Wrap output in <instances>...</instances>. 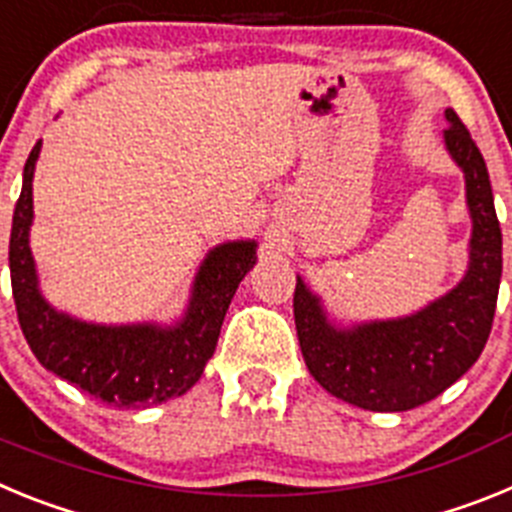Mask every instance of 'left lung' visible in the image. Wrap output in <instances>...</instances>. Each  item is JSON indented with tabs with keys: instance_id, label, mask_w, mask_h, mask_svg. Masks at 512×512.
Returning <instances> with one entry per match:
<instances>
[{
	"instance_id": "obj_1",
	"label": "left lung",
	"mask_w": 512,
	"mask_h": 512,
	"mask_svg": "<svg viewBox=\"0 0 512 512\" xmlns=\"http://www.w3.org/2000/svg\"><path fill=\"white\" fill-rule=\"evenodd\" d=\"M446 148L467 176L472 212L469 271L446 297L410 318L338 330L302 279L295 287V325L310 374L330 395L356 408L402 413L431 402L467 374L492 330L503 274V233L490 174L467 125L446 110Z\"/></svg>"
}]
</instances>
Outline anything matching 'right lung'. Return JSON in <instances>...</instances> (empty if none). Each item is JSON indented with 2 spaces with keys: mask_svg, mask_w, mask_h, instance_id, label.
Masks as SVG:
<instances>
[{
  "mask_svg": "<svg viewBox=\"0 0 512 512\" xmlns=\"http://www.w3.org/2000/svg\"><path fill=\"white\" fill-rule=\"evenodd\" d=\"M40 140L27 156L9 235V274L17 320L35 359L79 390L115 408H151L179 397L205 372L235 289L253 266L256 243H223L202 264L184 320L176 328L89 325L40 297L27 233L33 223V171Z\"/></svg>",
  "mask_w": 512,
  "mask_h": 512,
  "instance_id": "1",
  "label": "right lung"
}]
</instances>
